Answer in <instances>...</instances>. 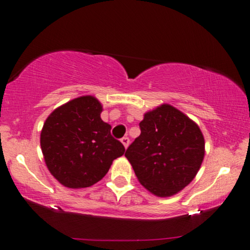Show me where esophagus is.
Returning <instances> with one entry per match:
<instances>
[{"instance_id": "34e87169", "label": "esophagus", "mask_w": 250, "mask_h": 250, "mask_svg": "<svg viewBox=\"0 0 250 250\" xmlns=\"http://www.w3.org/2000/svg\"><path fill=\"white\" fill-rule=\"evenodd\" d=\"M121 142H122V144L125 145V147L127 148L129 143H130V140H129V137H127V136H125V137H122L121 138Z\"/></svg>"}]
</instances>
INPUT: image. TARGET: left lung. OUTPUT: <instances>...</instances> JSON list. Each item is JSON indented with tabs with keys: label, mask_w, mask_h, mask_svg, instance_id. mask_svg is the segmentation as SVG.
<instances>
[{
	"label": "left lung",
	"mask_w": 250,
	"mask_h": 250,
	"mask_svg": "<svg viewBox=\"0 0 250 250\" xmlns=\"http://www.w3.org/2000/svg\"><path fill=\"white\" fill-rule=\"evenodd\" d=\"M140 128L141 135L125 154L138 181L159 197L182 190L203 162L205 143L201 129L167 104L147 112Z\"/></svg>",
	"instance_id": "obj_1"
}]
</instances>
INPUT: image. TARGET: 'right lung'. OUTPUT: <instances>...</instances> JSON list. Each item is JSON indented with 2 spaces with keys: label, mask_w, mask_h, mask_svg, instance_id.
<instances>
[{
  "label": "right lung",
  "mask_w": 250,
  "mask_h": 250,
  "mask_svg": "<svg viewBox=\"0 0 250 250\" xmlns=\"http://www.w3.org/2000/svg\"><path fill=\"white\" fill-rule=\"evenodd\" d=\"M103 106L92 96L76 98L47 118L40 136L46 165L68 188H86L107 174L125 148L100 118Z\"/></svg>",
  "instance_id": "1"
}]
</instances>
